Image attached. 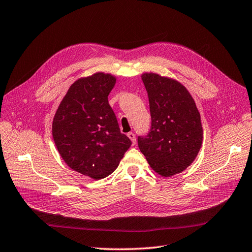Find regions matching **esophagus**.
Here are the masks:
<instances>
[{
    "label": "esophagus",
    "mask_w": 252,
    "mask_h": 252,
    "mask_svg": "<svg viewBox=\"0 0 252 252\" xmlns=\"http://www.w3.org/2000/svg\"><path fill=\"white\" fill-rule=\"evenodd\" d=\"M126 135H127V137L132 140V143H133V145H135V143H136V137H135V134H134L133 132H130V133H127Z\"/></svg>",
    "instance_id": "1"
}]
</instances>
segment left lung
<instances>
[{"label": "left lung", "mask_w": 252, "mask_h": 252, "mask_svg": "<svg viewBox=\"0 0 252 252\" xmlns=\"http://www.w3.org/2000/svg\"><path fill=\"white\" fill-rule=\"evenodd\" d=\"M149 97L151 127L138 136L149 164L164 177L181 173L195 159L203 142L200 115L183 84L157 74H143Z\"/></svg>", "instance_id": "1"}]
</instances>
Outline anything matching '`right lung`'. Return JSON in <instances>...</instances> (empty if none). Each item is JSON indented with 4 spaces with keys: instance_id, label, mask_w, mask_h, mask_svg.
Instances as JSON below:
<instances>
[{
    "instance_id": "obj_1",
    "label": "right lung",
    "mask_w": 252,
    "mask_h": 252,
    "mask_svg": "<svg viewBox=\"0 0 252 252\" xmlns=\"http://www.w3.org/2000/svg\"><path fill=\"white\" fill-rule=\"evenodd\" d=\"M116 78L97 73L71 84L53 121V137L63 160L83 175L109 176L132 141L120 132L107 96Z\"/></svg>"
}]
</instances>
